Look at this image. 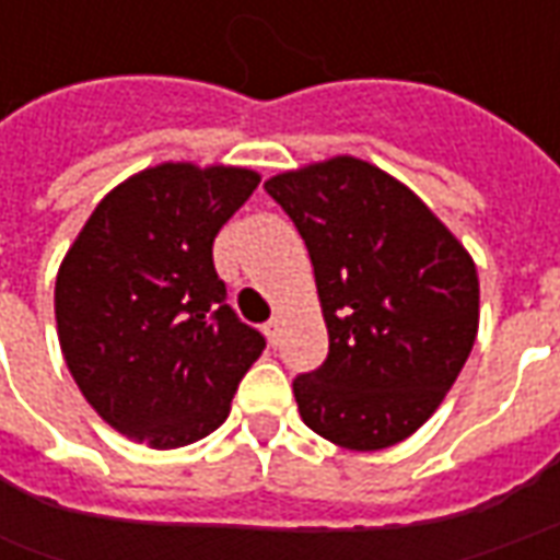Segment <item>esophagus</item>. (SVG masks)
Returning <instances> with one entry per match:
<instances>
[{
    "label": "esophagus",
    "instance_id": "esophagus-1",
    "mask_svg": "<svg viewBox=\"0 0 560 560\" xmlns=\"http://www.w3.org/2000/svg\"><path fill=\"white\" fill-rule=\"evenodd\" d=\"M264 332H267L269 345H279V336H281L279 317H272V320H267V324H264Z\"/></svg>",
    "mask_w": 560,
    "mask_h": 560
}]
</instances>
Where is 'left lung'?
Returning a JSON list of instances; mask_svg holds the SVG:
<instances>
[{"label": "left lung", "instance_id": "left-lung-1", "mask_svg": "<svg viewBox=\"0 0 560 560\" xmlns=\"http://www.w3.org/2000/svg\"><path fill=\"white\" fill-rule=\"evenodd\" d=\"M264 188L305 240L329 332L324 365L293 377L300 417L345 450L399 444L474 348V260L408 185L369 161L339 155Z\"/></svg>", "mask_w": 560, "mask_h": 560}]
</instances>
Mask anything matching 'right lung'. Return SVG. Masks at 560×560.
I'll return each instance as SVG.
<instances>
[{
	"label": "right lung",
	"instance_id": "1",
	"mask_svg": "<svg viewBox=\"0 0 560 560\" xmlns=\"http://www.w3.org/2000/svg\"><path fill=\"white\" fill-rule=\"evenodd\" d=\"M260 183L245 167L167 161L95 207L56 276L71 377L104 422L173 450L215 432L267 341L228 305L221 224Z\"/></svg>",
	"mask_w": 560,
	"mask_h": 560
}]
</instances>
